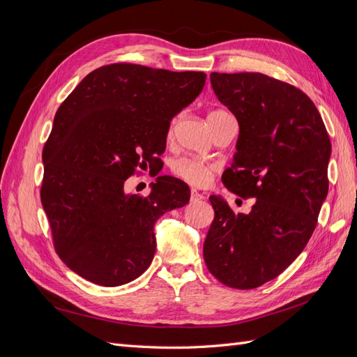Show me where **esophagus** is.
I'll use <instances>...</instances> for the list:
<instances>
[{
    "label": "esophagus",
    "instance_id": "1",
    "mask_svg": "<svg viewBox=\"0 0 357 357\" xmlns=\"http://www.w3.org/2000/svg\"><path fill=\"white\" fill-rule=\"evenodd\" d=\"M205 197L202 195V193H199L198 190H195V189H192L190 190V201L192 202H198V201H201V199H204Z\"/></svg>",
    "mask_w": 357,
    "mask_h": 357
}]
</instances>
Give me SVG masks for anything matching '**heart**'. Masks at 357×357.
<instances>
[{"label":"heart","mask_w":357,"mask_h":357,"mask_svg":"<svg viewBox=\"0 0 357 357\" xmlns=\"http://www.w3.org/2000/svg\"><path fill=\"white\" fill-rule=\"evenodd\" d=\"M219 113H225V112L215 110V112L210 113V116L219 114ZM174 123H176V119H172L171 129H172V126H174ZM215 169H218V164H214V162L199 159V158H193V156H181L171 164L172 174L181 178L183 181L189 183V185L198 186V188L208 185L213 172Z\"/></svg>","instance_id":"obj_1"}]
</instances>
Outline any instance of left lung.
Returning a JSON list of instances; mask_svg holds the SVG:
<instances>
[{
    "instance_id": "obj_1",
    "label": "left lung",
    "mask_w": 357,
    "mask_h": 357,
    "mask_svg": "<svg viewBox=\"0 0 357 357\" xmlns=\"http://www.w3.org/2000/svg\"><path fill=\"white\" fill-rule=\"evenodd\" d=\"M210 80L240 125L222 181L256 202L235 214L210 197L204 261L225 286L255 289L282 274L314 232L329 189L331 139L314 102L295 86L262 73H211Z\"/></svg>"
}]
</instances>
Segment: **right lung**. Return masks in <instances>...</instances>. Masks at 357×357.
<instances>
[{"label":"right lung","instance_id":"right-lung-1","mask_svg":"<svg viewBox=\"0 0 357 357\" xmlns=\"http://www.w3.org/2000/svg\"><path fill=\"white\" fill-rule=\"evenodd\" d=\"M205 77L117 62L89 73L59 105L43 147L40 197L53 247L71 271L114 287L152 264L155 222L186 205L190 190L160 176L147 197L126 195L125 181L160 167L171 119Z\"/></svg>","mask_w":357,"mask_h":357}]
</instances>
